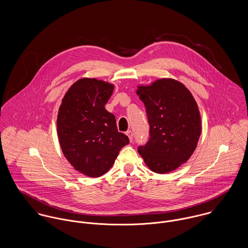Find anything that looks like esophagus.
I'll list each match as a JSON object with an SVG mask.
<instances>
[{
  "mask_svg": "<svg viewBox=\"0 0 248 248\" xmlns=\"http://www.w3.org/2000/svg\"><path fill=\"white\" fill-rule=\"evenodd\" d=\"M126 135L129 138L130 141H132V140H133V132L131 130H128V131H126Z\"/></svg>",
  "mask_w": 248,
  "mask_h": 248,
  "instance_id": "esophagus-1",
  "label": "esophagus"
}]
</instances>
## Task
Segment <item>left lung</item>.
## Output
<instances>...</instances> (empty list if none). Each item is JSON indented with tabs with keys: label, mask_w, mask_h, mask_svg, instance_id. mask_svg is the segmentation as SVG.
<instances>
[{
	"label": "left lung",
	"mask_w": 248,
	"mask_h": 248,
	"mask_svg": "<svg viewBox=\"0 0 248 248\" xmlns=\"http://www.w3.org/2000/svg\"><path fill=\"white\" fill-rule=\"evenodd\" d=\"M150 127L149 140L138 152L155 173L165 174L185 164L195 151L202 133L198 105L184 83L159 79L139 85Z\"/></svg>",
	"instance_id": "left-lung-1"
}]
</instances>
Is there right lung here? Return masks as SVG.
I'll return each mask as SVG.
<instances>
[{"mask_svg":"<svg viewBox=\"0 0 248 248\" xmlns=\"http://www.w3.org/2000/svg\"><path fill=\"white\" fill-rule=\"evenodd\" d=\"M114 85L83 78L73 83L57 117V132L66 160L79 172L97 178L107 173L129 139L118 131L115 116L105 108Z\"/></svg>","mask_w":248,"mask_h":248,"instance_id":"right-lung-1","label":"right lung"}]
</instances>
